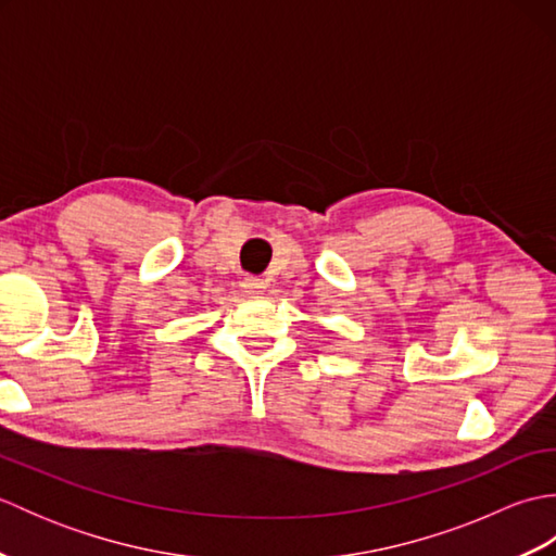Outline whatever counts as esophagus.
<instances>
[{
  "instance_id": "obj_1",
  "label": "esophagus",
  "mask_w": 556,
  "mask_h": 556,
  "mask_svg": "<svg viewBox=\"0 0 556 556\" xmlns=\"http://www.w3.org/2000/svg\"><path fill=\"white\" fill-rule=\"evenodd\" d=\"M241 287L245 289V293H263V289H265V281H263V279H257V277H245Z\"/></svg>"
}]
</instances>
